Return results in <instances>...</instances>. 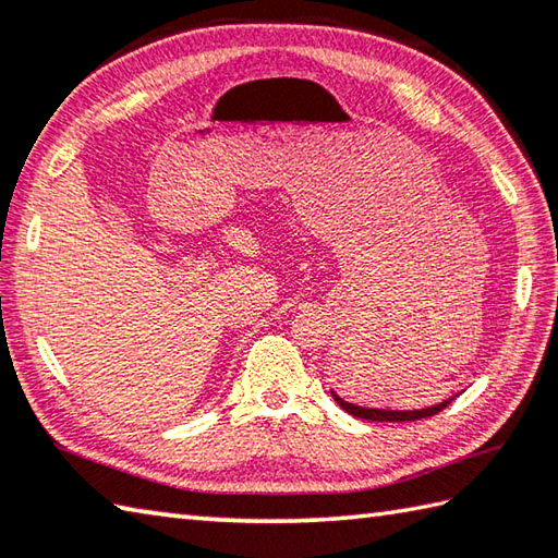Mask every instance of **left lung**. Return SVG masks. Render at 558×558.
I'll return each instance as SVG.
<instances>
[{
  "instance_id": "obj_1",
  "label": "left lung",
  "mask_w": 558,
  "mask_h": 558,
  "mask_svg": "<svg viewBox=\"0 0 558 558\" xmlns=\"http://www.w3.org/2000/svg\"><path fill=\"white\" fill-rule=\"evenodd\" d=\"M335 401L347 413L354 415V417H362V420H378V423H405V420H423V417H433L437 415L439 410H445L454 398H449L445 403H437L433 408H423V410H376V408H362V405H352L342 401L338 393H332Z\"/></svg>"
}]
</instances>
